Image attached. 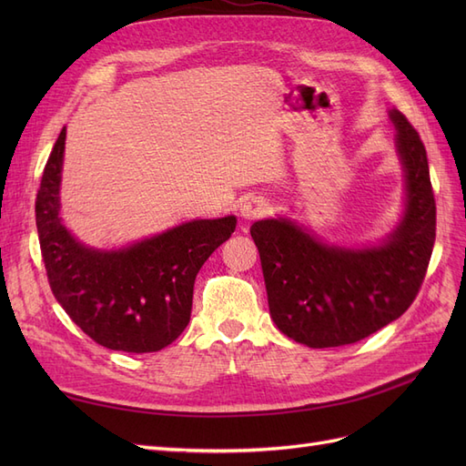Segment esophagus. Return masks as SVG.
Segmentation results:
<instances>
[{
  "mask_svg": "<svg viewBox=\"0 0 466 466\" xmlns=\"http://www.w3.org/2000/svg\"><path fill=\"white\" fill-rule=\"evenodd\" d=\"M268 211V202L262 198H250L241 204V218L243 219H258Z\"/></svg>",
  "mask_w": 466,
  "mask_h": 466,
  "instance_id": "34e87169",
  "label": "esophagus"
}]
</instances>
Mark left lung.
<instances>
[{"mask_svg":"<svg viewBox=\"0 0 466 466\" xmlns=\"http://www.w3.org/2000/svg\"><path fill=\"white\" fill-rule=\"evenodd\" d=\"M397 147L406 171V211L383 247L350 250L319 243L286 219L250 228L268 305L278 329L309 348L354 344L397 320L426 278L435 243V198L426 147L399 110Z\"/></svg>","mask_w":466,"mask_h":466,"instance_id":"left-lung-1","label":"left lung"}]
</instances>
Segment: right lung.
I'll return each instance as SVG.
<instances>
[{"label":"right lung","instance_id":"obj_1","mask_svg":"<svg viewBox=\"0 0 466 466\" xmlns=\"http://www.w3.org/2000/svg\"><path fill=\"white\" fill-rule=\"evenodd\" d=\"M66 128L52 147L36 194V229L54 298L77 327L108 350L147 354L175 342L192 311L202 264L237 219H196L122 250L77 243L60 219Z\"/></svg>","mask_w":466,"mask_h":466}]
</instances>
